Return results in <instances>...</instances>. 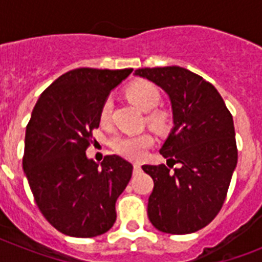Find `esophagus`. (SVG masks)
Returning a JSON list of instances; mask_svg holds the SVG:
<instances>
[{
	"label": "esophagus",
	"mask_w": 262,
	"mask_h": 262,
	"mask_svg": "<svg viewBox=\"0 0 262 262\" xmlns=\"http://www.w3.org/2000/svg\"><path fill=\"white\" fill-rule=\"evenodd\" d=\"M133 171H135V172H140V171H141V166H140L139 163L133 164Z\"/></svg>",
	"instance_id": "esophagus-1"
}]
</instances>
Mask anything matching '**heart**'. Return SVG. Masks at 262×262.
<instances>
[{
  "label": "heart",
  "instance_id": "heart-1",
  "mask_svg": "<svg viewBox=\"0 0 262 262\" xmlns=\"http://www.w3.org/2000/svg\"><path fill=\"white\" fill-rule=\"evenodd\" d=\"M126 96L136 107H139L143 111L154 110L160 102L159 90L149 81L145 80H137L126 88ZM111 113V100L107 99L102 104L100 108V121L107 122ZM148 121L156 130L163 132L168 127L170 118L167 113L164 111H152L148 115ZM154 140L148 133L137 136H115L110 140V147L117 154L125 156L127 159H141L145 154V149L151 147Z\"/></svg>",
  "mask_w": 262,
  "mask_h": 262
}]
</instances>
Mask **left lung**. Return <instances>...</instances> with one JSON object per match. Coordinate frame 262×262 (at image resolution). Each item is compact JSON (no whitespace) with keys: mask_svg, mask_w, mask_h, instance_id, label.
Instances as JSON below:
<instances>
[{"mask_svg":"<svg viewBox=\"0 0 262 262\" xmlns=\"http://www.w3.org/2000/svg\"><path fill=\"white\" fill-rule=\"evenodd\" d=\"M135 75L168 95L174 126L160 154L172 166L179 163L174 171L164 164L143 166L154 179L148 217L162 232L199 231L223 207L236 167L231 113L211 83L185 68H143Z\"/></svg>","mask_w":262,"mask_h":262,"instance_id":"1","label":"left lung"}]
</instances>
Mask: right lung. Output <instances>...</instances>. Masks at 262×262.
<instances>
[{
    "instance_id": "1",
    "label": "right lung",
    "mask_w": 262,
    "mask_h": 262,
    "mask_svg": "<svg viewBox=\"0 0 262 262\" xmlns=\"http://www.w3.org/2000/svg\"><path fill=\"white\" fill-rule=\"evenodd\" d=\"M132 71H69L43 91L32 110L23 168L42 215L65 235L92 238L115 223V203L133 166L117 155L104 156L99 166L85 151L102 104Z\"/></svg>"
}]
</instances>
